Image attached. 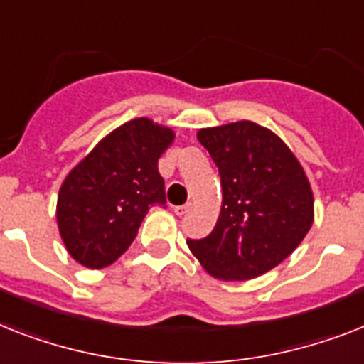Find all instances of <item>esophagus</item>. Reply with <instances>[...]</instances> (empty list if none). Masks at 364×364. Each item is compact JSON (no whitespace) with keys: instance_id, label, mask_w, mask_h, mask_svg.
I'll return each mask as SVG.
<instances>
[{"instance_id":"obj_1","label":"esophagus","mask_w":364,"mask_h":364,"mask_svg":"<svg viewBox=\"0 0 364 364\" xmlns=\"http://www.w3.org/2000/svg\"><path fill=\"white\" fill-rule=\"evenodd\" d=\"M191 209H192V203L188 202V203H183V205H176V208H173V213H176L177 217H183V215H187Z\"/></svg>"}]
</instances>
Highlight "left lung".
I'll return each mask as SVG.
<instances>
[{"label":"left lung","instance_id":"8db88e82","mask_svg":"<svg viewBox=\"0 0 364 364\" xmlns=\"http://www.w3.org/2000/svg\"><path fill=\"white\" fill-rule=\"evenodd\" d=\"M217 164L223 208L208 237L187 239L209 274L249 280L286 259L309 233L314 198L299 161L279 136L252 121L202 129Z\"/></svg>","mask_w":364,"mask_h":364}]
</instances>
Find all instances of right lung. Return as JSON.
Masks as SVG:
<instances>
[{"mask_svg": "<svg viewBox=\"0 0 364 364\" xmlns=\"http://www.w3.org/2000/svg\"><path fill=\"white\" fill-rule=\"evenodd\" d=\"M172 141V129L138 117L102 138L65 177L58 226L78 264H114L131 247L149 208L166 205L159 159Z\"/></svg>", "mask_w": 364, "mask_h": 364, "instance_id": "right-lung-1", "label": "right lung"}]
</instances>
